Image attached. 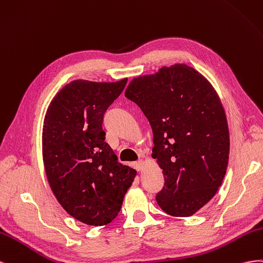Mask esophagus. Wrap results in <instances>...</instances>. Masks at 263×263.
<instances>
[{
	"instance_id": "34e87169",
	"label": "esophagus",
	"mask_w": 263,
	"mask_h": 263,
	"mask_svg": "<svg viewBox=\"0 0 263 263\" xmlns=\"http://www.w3.org/2000/svg\"><path fill=\"white\" fill-rule=\"evenodd\" d=\"M143 166H144V162L142 161V160H139V161H137L136 163H134V168H136L137 171H142Z\"/></svg>"
}]
</instances>
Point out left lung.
<instances>
[{
	"instance_id": "obj_1",
	"label": "left lung",
	"mask_w": 263,
	"mask_h": 263,
	"mask_svg": "<svg viewBox=\"0 0 263 263\" xmlns=\"http://www.w3.org/2000/svg\"><path fill=\"white\" fill-rule=\"evenodd\" d=\"M124 96L152 127V156L165 179L157 204L171 216L194 215L215 196L228 165V123L216 90L197 70L175 64L134 78Z\"/></svg>"
}]
</instances>
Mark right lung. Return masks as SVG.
Returning <instances> with one entry per match:
<instances>
[{
  "label": "right lung",
  "mask_w": 263,
  "mask_h": 263,
  "mask_svg": "<svg viewBox=\"0 0 263 263\" xmlns=\"http://www.w3.org/2000/svg\"><path fill=\"white\" fill-rule=\"evenodd\" d=\"M126 81L73 80L54 97L44 119L43 160L50 189L67 213L90 226L116 218L137 175L118 162L102 130L104 112Z\"/></svg>",
  "instance_id": "right-lung-1"
}]
</instances>
